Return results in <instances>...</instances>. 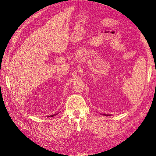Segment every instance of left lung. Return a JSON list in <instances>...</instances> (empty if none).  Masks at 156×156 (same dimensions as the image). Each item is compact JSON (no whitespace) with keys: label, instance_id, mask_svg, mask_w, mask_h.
I'll list each match as a JSON object with an SVG mask.
<instances>
[{"label":"left lung","instance_id":"1","mask_svg":"<svg viewBox=\"0 0 156 156\" xmlns=\"http://www.w3.org/2000/svg\"><path fill=\"white\" fill-rule=\"evenodd\" d=\"M104 115L105 116H108V115H105V114H104Z\"/></svg>","mask_w":156,"mask_h":156}]
</instances>
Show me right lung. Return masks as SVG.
Here are the masks:
<instances>
[{"mask_svg":"<svg viewBox=\"0 0 156 156\" xmlns=\"http://www.w3.org/2000/svg\"><path fill=\"white\" fill-rule=\"evenodd\" d=\"M55 115H51V116H49V117H54V116H55Z\"/></svg>","mask_w":156,"mask_h":156,"instance_id":"add662e5","label":"right lung"}]
</instances>
